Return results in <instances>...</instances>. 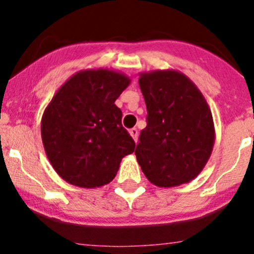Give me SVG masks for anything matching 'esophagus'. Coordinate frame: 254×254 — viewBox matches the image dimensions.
<instances>
[{
  "mask_svg": "<svg viewBox=\"0 0 254 254\" xmlns=\"http://www.w3.org/2000/svg\"><path fill=\"white\" fill-rule=\"evenodd\" d=\"M129 134L131 135V137L134 139V141H137V136H139V131H137L136 127H132V129L129 130Z\"/></svg>",
  "mask_w": 254,
  "mask_h": 254,
  "instance_id": "obj_1",
  "label": "esophagus"
}]
</instances>
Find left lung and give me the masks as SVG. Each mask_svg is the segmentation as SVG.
<instances>
[{
    "instance_id": "left-lung-1",
    "label": "left lung",
    "mask_w": 254,
    "mask_h": 254,
    "mask_svg": "<svg viewBox=\"0 0 254 254\" xmlns=\"http://www.w3.org/2000/svg\"><path fill=\"white\" fill-rule=\"evenodd\" d=\"M147 127L135 150L146 178L157 187L181 186L205 167L215 142L211 111L198 87L176 70L140 73Z\"/></svg>"
}]
</instances>
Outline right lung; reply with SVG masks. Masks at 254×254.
<instances>
[{
  "mask_svg": "<svg viewBox=\"0 0 254 254\" xmlns=\"http://www.w3.org/2000/svg\"><path fill=\"white\" fill-rule=\"evenodd\" d=\"M130 84L108 68L71 76L53 97L42 118V140L59 176L79 188H98L117 176L135 142L122 125L115 101Z\"/></svg>",
  "mask_w": 254,
  "mask_h": 254,
  "instance_id": "add662e5",
  "label": "right lung"
}]
</instances>
